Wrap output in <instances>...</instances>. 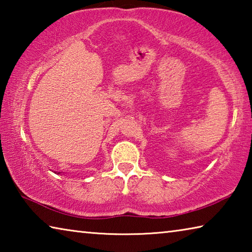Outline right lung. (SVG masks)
<instances>
[{
    "instance_id": "add662e5",
    "label": "right lung",
    "mask_w": 252,
    "mask_h": 252,
    "mask_svg": "<svg viewBox=\"0 0 252 252\" xmlns=\"http://www.w3.org/2000/svg\"><path fill=\"white\" fill-rule=\"evenodd\" d=\"M59 173H60V172H59ZM59 173H58V174H59Z\"/></svg>"
}]
</instances>
